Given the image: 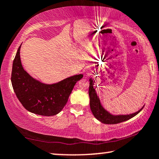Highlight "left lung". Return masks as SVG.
I'll list each match as a JSON object with an SVG mask.
<instances>
[{"mask_svg":"<svg viewBox=\"0 0 159 159\" xmlns=\"http://www.w3.org/2000/svg\"><path fill=\"white\" fill-rule=\"evenodd\" d=\"M90 86H89V96H90V106L91 111H92L93 116L96 118L98 120L103 124L106 125H114V124H118L123 122L129 119L132 118L137 114H139L144 107V106L138 110V111L130 114H112L108 112L107 110L103 108L100 101L99 97L98 96L96 90L93 88L95 81L92 78H90Z\"/></svg>","mask_w":159,"mask_h":159,"instance_id":"obj_1","label":"left lung"}]
</instances>
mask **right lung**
I'll return each instance as SVG.
<instances>
[{"label": "right lung", "mask_w": 159, "mask_h": 159, "mask_svg": "<svg viewBox=\"0 0 159 159\" xmlns=\"http://www.w3.org/2000/svg\"><path fill=\"white\" fill-rule=\"evenodd\" d=\"M21 45L13 61L11 73V83L17 98L30 112L45 116L56 115L64 108L75 84L83 75L71 76L56 83H43L24 69Z\"/></svg>", "instance_id": "obj_1"}]
</instances>
